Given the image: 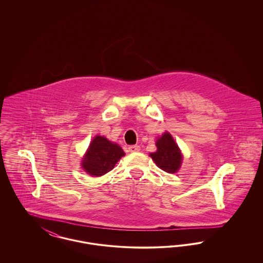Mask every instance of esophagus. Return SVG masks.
<instances>
[{"instance_id": "34e87169", "label": "esophagus", "mask_w": 263, "mask_h": 263, "mask_svg": "<svg viewBox=\"0 0 263 263\" xmlns=\"http://www.w3.org/2000/svg\"><path fill=\"white\" fill-rule=\"evenodd\" d=\"M139 151H140V146H138V145H133V146L129 147V152H131V153H135Z\"/></svg>"}]
</instances>
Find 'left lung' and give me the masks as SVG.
Here are the masks:
<instances>
[{
	"label": "left lung",
	"mask_w": 263,
	"mask_h": 263,
	"mask_svg": "<svg viewBox=\"0 0 263 263\" xmlns=\"http://www.w3.org/2000/svg\"><path fill=\"white\" fill-rule=\"evenodd\" d=\"M157 151L151 153L150 157L156 164L168 174L176 173L182 162V155L173 136L165 132L156 143Z\"/></svg>",
	"instance_id": "1"
}]
</instances>
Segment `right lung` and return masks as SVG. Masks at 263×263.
<instances>
[{
    "label": "right lung",
    "mask_w": 263,
    "mask_h": 263,
    "mask_svg": "<svg viewBox=\"0 0 263 263\" xmlns=\"http://www.w3.org/2000/svg\"><path fill=\"white\" fill-rule=\"evenodd\" d=\"M124 155V152L117 144L105 137L96 136L83 158L82 166L88 175L101 176L110 172Z\"/></svg>",
    "instance_id": "obj_1"
}]
</instances>
